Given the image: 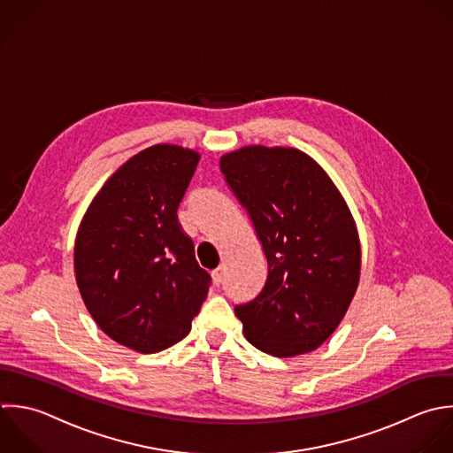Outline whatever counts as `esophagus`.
<instances>
[{
	"instance_id": "34e87169",
	"label": "esophagus",
	"mask_w": 453,
	"mask_h": 453,
	"mask_svg": "<svg viewBox=\"0 0 453 453\" xmlns=\"http://www.w3.org/2000/svg\"><path fill=\"white\" fill-rule=\"evenodd\" d=\"M211 275H213V282H215L217 286H222V284H224V268H222V266L217 268Z\"/></svg>"
}]
</instances>
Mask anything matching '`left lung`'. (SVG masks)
<instances>
[{
    "label": "left lung",
    "instance_id": "8db88e82",
    "mask_svg": "<svg viewBox=\"0 0 453 453\" xmlns=\"http://www.w3.org/2000/svg\"><path fill=\"white\" fill-rule=\"evenodd\" d=\"M220 171L268 263L261 293L234 307L247 341L280 358L318 349L341 325L360 280V240L344 197L296 148L245 146L226 153Z\"/></svg>",
    "mask_w": 453,
    "mask_h": 453
}]
</instances>
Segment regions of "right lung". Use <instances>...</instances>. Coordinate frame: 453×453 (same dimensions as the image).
Wrapping results in <instances>:
<instances>
[{
  "label": "right lung",
  "mask_w": 453,
  "mask_h": 453,
  "mask_svg": "<svg viewBox=\"0 0 453 453\" xmlns=\"http://www.w3.org/2000/svg\"><path fill=\"white\" fill-rule=\"evenodd\" d=\"M199 158L176 144L142 150L104 183L77 231L82 302L105 335L137 353L185 339L211 284L176 215Z\"/></svg>",
  "instance_id": "add662e5"
}]
</instances>
